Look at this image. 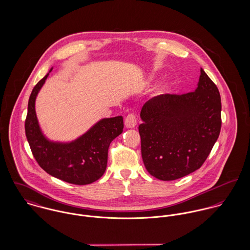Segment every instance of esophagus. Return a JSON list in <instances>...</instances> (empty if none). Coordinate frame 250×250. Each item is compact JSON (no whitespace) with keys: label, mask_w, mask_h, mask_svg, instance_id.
<instances>
[{"label":"esophagus","mask_w":250,"mask_h":250,"mask_svg":"<svg viewBox=\"0 0 250 250\" xmlns=\"http://www.w3.org/2000/svg\"><path fill=\"white\" fill-rule=\"evenodd\" d=\"M137 125V117L135 114L130 113L125 118V126L127 128H135Z\"/></svg>","instance_id":"1"}]
</instances>
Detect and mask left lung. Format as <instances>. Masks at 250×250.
<instances>
[{
	"instance_id": "8db88e82",
	"label": "left lung",
	"mask_w": 250,
	"mask_h": 250,
	"mask_svg": "<svg viewBox=\"0 0 250 250\" xmlns=\"http://www.w3.org/2000/svg\"><path fill=\"white\" fill-rule=\"evenodd\" d=\"M220 112L219 91L202 68L194 91L148 100L139 127L147 171L159 180L172 181L197 170L218 139Z\"/></svg>"
}]
</instances>
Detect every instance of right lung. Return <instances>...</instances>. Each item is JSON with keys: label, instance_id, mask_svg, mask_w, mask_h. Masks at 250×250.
Wrapping results in <instances>:
<instances>
[{"label": "right lung", "instance_id": "1", "mask_svg": "<svg viewBox=\"0 0 250 250\" xmlns=\"http://www.w3.org/2000/svg\"><path fill=\"white\" fill-rule=\"evenodd\" d=\"M34 87L28 104L25 131L38 165L48 174L74 185H87L101 178L107 168V149L123 132L121 115L102 118L70 142L52 141L43 133L36 115V97L49 74Z\"/></svg>", "mask_w": 250, "mask_h": 250}]
</instances>
